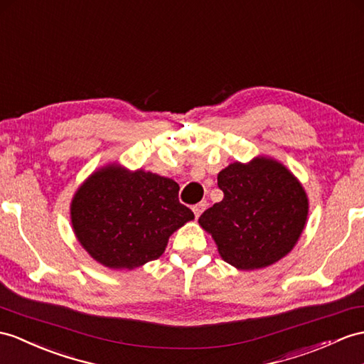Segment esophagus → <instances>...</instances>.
Instances as JSON below:
<instances>
[{"instance_id":"1","label":"esophagus","mask_w":364,"mask_h":364,"mask_svg":"<svg viewBox=\"0 0 364 364\" xmlns=\"http://www.w3.org/2000/svg\"><path fill=\"white\" fill-rule=\"evenodd\" d=\"M207 205H208V203H207V200H202V202L196 203V205H194V207H193V211H194V216H196V218H199V216L202 215V211L207 208Z\"/></svg>"}]
</instances>
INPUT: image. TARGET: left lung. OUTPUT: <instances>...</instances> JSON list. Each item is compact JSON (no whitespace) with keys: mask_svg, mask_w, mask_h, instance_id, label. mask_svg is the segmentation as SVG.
<instances>
[{"mask_svg":"<svg viewBox=\"0 0 364 364\" xmlns=\"http://www.w3.org/2000/svg\"><path fill=\"white\" fill-rule=\"evenodd\" d=\"M224 199L205 210L199 225L225 262L237 270L269 267L289 255L309 216L307 193L286 165L269 156L233 162L218 174Z\"/></svg>","mask_w":364,"mask_h":364,"instance_id":"obj_1","label":"left lung"}]
</instances>
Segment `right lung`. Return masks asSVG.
<instances>
[{
  "label": "right lung",
  "mask_w": 364,
  "mask_h": 364,
  "mask_svg": "<svg viewBox=\"0 0 364 364\" xmlns=\"http://www.w3.org/2000/svg\"><path fill=\"white\" fill-rule=\"evenodd\" d=\"M179 185L151 171L114 162L100 166L70 200V224L92 259L132 270L161 258L168 239L194 219L179 202Z\"/></svg>",
  "instance_id": "obj_1"
}]
</instances>
